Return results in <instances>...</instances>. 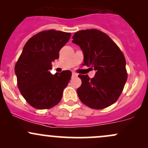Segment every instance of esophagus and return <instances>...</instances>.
<instances>
[{"label": "esophagus", "mask_w": 148, "mask_h": 148, "mask_svg": "<svg viewBox=\"0 0 148 148\" xmlns=\"http://www.w3.org/2000/svg\"><path fill=\"white\" fill-rule=\"evenodd\" d=\"M77 77V74L75 72H72V77Z\"/></svg>", "instance_id": "34e87169"}]
</instances>
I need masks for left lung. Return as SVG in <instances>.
Listing matches in <instances>:
<instances>
[{
    "label": "left lung",
    "mask_w": 148,
    "mask_h": 148,
    "mask_svg": "<svg viewBox=\"0 0 148 148\" xmlns=\"http://www.w3.org/2000/svg\"><path fill=\"white\" fill-rule=\"evenodd\" d=\"M84 54L83 65L96 71L95 77L79 74L82 85L77 89L81 102L95 110H102L118 99L126 83V61L117 44L97 29L82 30L72 37Z\"/></svg>",
    "instance_id": "8db88e82"
}]
</instances>
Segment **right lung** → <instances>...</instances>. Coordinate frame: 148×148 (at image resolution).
<instances>
[{
  "label": "right lung",
  "instance_id": "right-lung-1",
  "mask_svg": "<svg viewBox=\"0 0 148 148\" xmlns=\"http://www.w3.org/2000/svg\"><path fill=\"white\" fill-rule=\"evenodd\" d=\"M71 33L49 30L31 37L15 66L18 87L26 102L38 110L50 109L61 101L71 77L69 70L52 74L51 62L68 42Z\"/></svg>",
  "mask_w": 148,
  "mask_h": 148
}]
</instances>
